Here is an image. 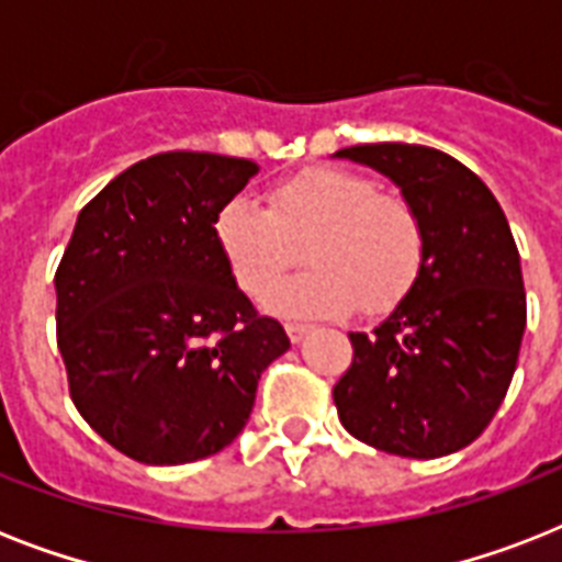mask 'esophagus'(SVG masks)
I'll return each mask as SVG.
<instances>
[{"mask_svg": "<svg viewBox=\"0 0 562 562\" xmlns=\"http://www.w3.org/2000/svg\"><path fill=\"white\" fill-rule=\"evenodd\" d=\"M285 333H289L291 341L300 344V341H303V338H306L308 324H297V321H289V324H285Z\"/></svg>", "mask_w": 562, "mask_h": 562, "instance_id": "esophagus-1", "label": "esophagus"}]
</instances>
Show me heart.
<instances>
[{"label": "heart", "instance_id": "b5f03b06", "mask_svg": "<svg viewBox=\"0 0 562 562\" xmlns=\"http://www.w3.org/2000/svg\"><path fill=\"white\" fill-rule=\"evenodd\" d=\"M215 238L233 280L254 300L271 297L282 277L312 262L277 294L297 315H387L426 268V224L417 206L361 171L317 166L273 183L265 210L236 198L215 218Z\"/></svg>", "mask_w": 562, "mask_h": 562}]
</instances>
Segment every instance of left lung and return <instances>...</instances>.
<instances>
[{"label": "left lung", "instance_id": "obj_1", "mask_svg": "<svg viewBox=\"0 0 562 562\" xmlns=\"http://www.w3.org/2000/svg\"><path fill=\"white\" fill-rule=\"evenodd\" d=\"M396 183L426 224V268L373 333H350L333 387L344 428L400 458L470 446L496 417L522 347L525 285L514 233L475 171L426 145L338 151Z\"/></svg>", "mask_w": 562, "mask_h": 562}]
</instances>
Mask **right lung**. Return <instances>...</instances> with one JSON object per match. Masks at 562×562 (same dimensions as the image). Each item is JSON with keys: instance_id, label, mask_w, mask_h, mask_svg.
I'll return each instance as SVG.
<instances>
[{"instance_id": "add662e5", "label": "right lung", "mask_w": 562, "mask_h": 562, "mask_svg": "<svg viewBox=\"0 0 562 562\" xmlns=\"http://www.w3.org/2000/svg\"><path fill=\"white\" fill-rule=\"evenodd\" d=\"M256 162L166 151L110 180L55 271L57 350L75 408L151 467L221 452L245 428L262 370L289 350L229 273L215 218Z\"/></svg>"}]
</instances>
